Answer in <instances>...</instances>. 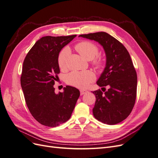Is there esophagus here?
<instances>
[{
  "label": "esophagus",
  "instance_id": "34e87169",
  "mask_svg": "<svg viewBox=\"0 0 158 158\" xmlns=\"http://www.w3.org/2000/svg\"><path fill=\"white\" fill-rule=\"evenodd\" d=\"M80 95H84V94H85L88 93V90H85V89H80Z\"/></svg>",
  "mask_w": 158,
  "mask_h": 158
}]
</instances>
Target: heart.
Here are the masks:
<instances>
[{
  "label": "heart",
  "instance_id": "obj_1",
  "mask_svg": "<svg viewBox=\"0 0 158 158\" xmlns=\"http://www.w3.org/2000/svg\"><path fill=\"white\" fill-rule=\"evenodd\" d=\"M75 49L85 59L90 60L95 68L98 69L102 68L103 62L101 57L98 55L99 48L96 45L88 41H83L76 44ZM70 52L68 47H65L60 52L58 56V65L61 70L66 69ZM95 80V75L91 70L72 72L66 77V82L76 88L84 89L87 88Z\"/></svg>",
  "mask_w": 158,
  "mask_h": 158
}]
</instances>
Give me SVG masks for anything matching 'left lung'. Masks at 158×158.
I'll use <instances>...</instances> for the list:
<instances>
[{
  "label": "left lung",
  "instance_id": "1",
  "mask_svg": "<svg viewBox=\"0 0 158 158\" xmlns=\"http://www.w3.org/2000/svg\"><path fill=\"white\" fill-rule=\"evenodd\" d=\"M79 36L98 41L106 54V66L97 84L109 88L104 94L100 89L92 92L96 98L94 116L107 125L121 123L131 114L136 98L137 74L129 52L120 41L106 32Z\"/></svg>",
  "mask_w": 158,
  "mask_h": 158
}]
</instances>
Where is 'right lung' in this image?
Wrapping results in <instances>:
<instances>
[{
  "label": "right lung",
  "mask_w": 158,
  "mask_h": 158,
  "mask_svg": "<svg viewBox=\"0 0 158 158\" xmlns=\"http://www.w3.org/2000/svg\"><path fill=\"white\" fill-rule=\"evenodd\" d=\"M76 35L45 36L36 41L23 60L21 86L28 109L37 121L55 127L70 118L80 91L67 85L56 94L53 85L60 73L58 56Z\"/></svg>",
  "instance_id": "add662e5"
}]
</instances>
